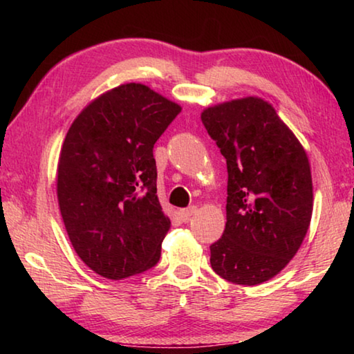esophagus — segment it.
<instances>
[{
  "label": "esophagus",
  "instance_id": "34e87169",
  "mask_svg": "<svg viewBox=\"0 0 354 354\" xmlns=\"http://www.w3.org/2000/svg\"><path fill=\"white\" fill-rule=\"evenodd\" d=\"M195 212H196V207L195 206H190L187 209H181V211L178 212V215H179V217H181V220L185 221V220H189Z\"/></svg>",
  "mask_w": 354,
  "mask_h": 354
}]
</instances>
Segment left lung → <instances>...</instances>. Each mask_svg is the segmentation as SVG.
I'll list each match as a JSON object with an SVG mask.
<instances>
[{
  "mask_svg": "<svg viewBox=\"0 0 354 354\" xmlns=\"http://www.w3.org/2000/svg\"><path fill=\"white\" fill-rule=\"evenodd\" d=\"M201 120L227 169L226 226L211 245L212 270L234 284L266 283L306 237L314 206L308 154L262 98L206 107Z\"/></svg>",
  "mask_w": 354,
  "mask_h": 354,
  "instance_id": "8db88e82",
  "label": "left lung"
}]
</instances>
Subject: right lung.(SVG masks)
<instances>
[{"instance_id":"1","label":"right lung","mask_w":354,"mask_h":354,"mask_svg":"<svg viewBox=\"0 0 354 354\" xmlns=\"http://www.w3.org/2000/svg\"><path fill=\"white\" fill-rule=\"evenodd\" d=\"M181 106L122 84L71 123L57 164V201L76 254L107 279L154 267L170 230L156 187L153 147Z\"/></svg>"}]
</instances>
